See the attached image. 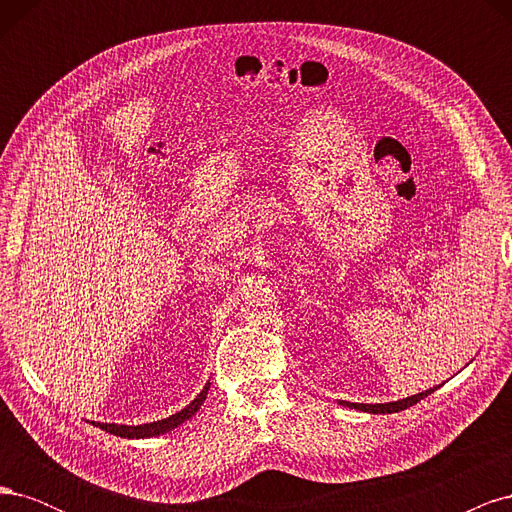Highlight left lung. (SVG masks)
I'll return each instance as SVG.
<instances>
[{"mask_svg":"<svg viewBox=\"0 0 512 512\" xmlns=\"http://www.w3.org/2000/svg\"><path fill=\"white\" fill-rule=\"evenodd\" d=\"M438 389V386H436ZM436 389H429L425 393H418V395H412V397H406V399H399V401H391V404H348V401H342L344 406H350V408H356V410H365V412H374V414H393V412H401L406 410L414 404H418V401L425 399L427 395H431Z\"/></svg>","mask_w":512,"mask_h":512,"instance_id":"8db88e82","label":"left lung"}]
</instances>
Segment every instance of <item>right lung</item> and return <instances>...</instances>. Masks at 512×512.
Masks as SVG:
<instances>
[{
  "instance_id": "1",
  "label": "right lung",
  "mask_w": 512,
  "mask_h": 512,
  "mask_svg": "<svg viewBox=\"0 0 512 512\" xmlns=\"http://www.w3.org/2000/svg\"><path fill=\"white\" fill-rule=\"evenodd\" d=\"M207 393H209V384L205 386L203 391H200V395L192 401L190 406H185L181 412L168 416V418H162V421H156V423H147V425H115V423H98L100 429L113 433V436H119V438H153V436H160V433H166L170 429H175L177 425H181L183 421H188V418H192L196 414V410L203 406V401L207 399Z\"/></svg>"
}]
</instances>
